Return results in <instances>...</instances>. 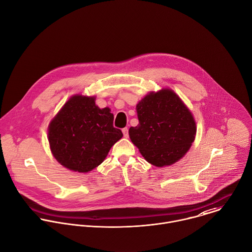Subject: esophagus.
I'll return each instance as SVG.
<instances>
[{"mask_svg":"<svg viewBox=\"0 0 252 252\" xmlns=\"http://www.w3.org/2000/svg\"><path fill=\"white\" fill-rule=\"evenodd\" d=\"M122 132H123V135H124V137H125V138H128V136H129V133H128V128H124V129H122Z\"/></svg>","mask_w":252,"mask_h":252,"instance_id":"esophagus-1","label":"esophagus"}]
</instances>
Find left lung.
<instances>
[{"instance_id":"1","label":"left lung","mask_w":252,"mask_h":252,"mask_svg":"<svg viewBox=\"0 0 252 252\" xmlns=\"http://www.w3.org/2000/svg\"><path fill=\"white\" fill-rule=\"evenodd\" d=\"M136 108L139 124L129 136L145 159L158 167L181 159L194 141L196 126L178 94L170 89L151 92Z\"/></svg>"}]
</instances>
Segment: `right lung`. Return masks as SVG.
I'll use <instances>...</instances> for the list:
<instances>
[{
	"label": "right lung",
	"mask_w": 252,
	"mask_h": 252,
	"mask_svg": "<svg viewBox=\"0 0 252 252\" xmlns=\"http://www.w3.org/2000/svg\"><path fill=\"white\" fill-rule=\"evenodd\" d=\"M94 96H71L49 125L48 139L55 158L64 167L86 173L97 167L123 134L113 127L108 107L95 105Z\"/></svg>",
	"instance_id": "obj_1"
}]
</instances>
